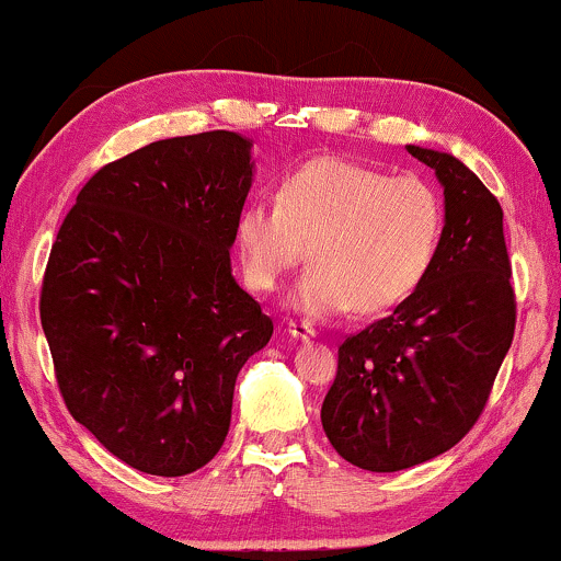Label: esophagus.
I'll return each mask as SVG.
<instances>
[{
    "label": "esophagus",
    "instance_id": "1",
    "mask_svg": "<svg viewBox=\"0 0 561 561\" xmlns=\"http://www.w3.org/2000/svg\"><path fill=\"white\" fill-rule=\"evenodd\" d=\"M287 332H289V337H295V340H313V337H317V330H313L311 324H306V321H289Z\"/></svg>",
    "mask_w": 561,
    "mask_h": 561
}]
</instances>
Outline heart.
<instances>
[{"mask_svg":"<svg viewBox=\"0 0 561 561\" xmlns=\"http://www.w3.org/2000/svg\"><path fill=\"white\" fill-rule=\"evenodd\" d=\"M440 237L443 203L427 182L337 156L300 163L282 179L276 199H250L234 224L244 279L263 293L306 248L311 266L289 306L313 319L398 306L427 276Z\"/></svg>","mask_w":561,"mask_h":561,"instance_id":"b5f03b06","label":"heart"}]
</instances>
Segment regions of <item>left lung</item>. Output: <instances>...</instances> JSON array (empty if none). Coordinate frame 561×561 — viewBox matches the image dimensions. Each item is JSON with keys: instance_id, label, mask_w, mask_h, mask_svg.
<instances>
[{"instance_id": "obj_1", "label": "left lung", "mask_w": 561, "mask_h": 561, "mask_svg": "<svg viewBox=\"0 0 561 561\" xmlns=\"http://www.w3.org/2000/svg\"><path fill=\"white\" fill-rule=\"evenodd\" d=\"M446 197L437 255L390 317L337 351L321 424L332 448L369 472H398L446 454L480 420L517 321L504 210L448 152L405 145Z\"/></svg>"}]
</instances>
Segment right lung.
I'll return each instance as SVG.
<instances>
[{
  "instance_id": "right-lung-1",
  "label": "right lung",
  "mask_w": 561,
  "mask_h": 561,
  "mask_svg": "<svg viewBox=\"0 0 561 561\" xmlns=\"http://www.w3.org/2000/svg\"><path fill=\"white\" fill-rule=\"evenodd\" d=\"M253 141L160 139L83 184L44 272L42 327L73 420L128 467L182 478L224 446L274 324L231 276Z\"/></svg>"
}]
</instances>
